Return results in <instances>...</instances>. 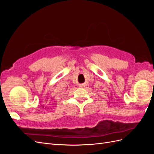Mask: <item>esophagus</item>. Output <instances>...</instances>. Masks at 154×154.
<instances>
[{
    "label": "esophagus",
    "mask_w": 154,
    "mask_h": 154,
    "mask_svg": "<svg viewBox=\"0 0 154 154\" xmlns=\"http://www.w3.org/2000/svg\"><path fill=\"white\" fill-rule=\"evenodd\" d=\"M80 87H85V84H84V83H82V84L80 85Z\"/></svg>",
    "instance_id": "obj_1"
}]
</instances>
